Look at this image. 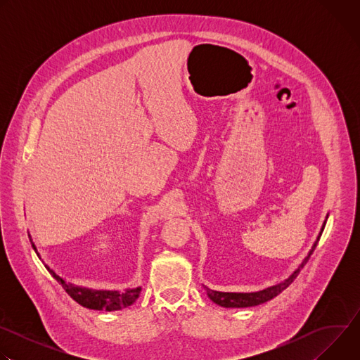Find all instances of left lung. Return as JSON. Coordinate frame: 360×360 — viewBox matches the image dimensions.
<instances>
[{
	"mask_svg": "<svg viewBox=\"0 0 360 360\" xmlns=\"http://www.w3.org/2000/svg\"><path fill=\"white\" fill-rule=\"evenodd\" d=\"M325 224H326V221H325ZM325 224H323V226H322V231H321V233H319L316 242L314 243L312 249L309 250V255L306 256V258L303 259V262L300 264V266H299L286 281H283V282H281V283H278V285H275V286H271V288H268V289H264V290H259V292H250V293L218 292V290H212V289L205 286V290H207L210 299H211L212 302H215L217 304L224 306V307H249V306H256V304H261V303H265V302L274 299L275 296H278L282 290H285V289L296 279V276H297L299 272H300V268H303L304 264H306L307 261H309L311 255L314 253V250H315V248H316V245H318V242H319V238H321V235H322V232H323Z\"/></svg>",
	"mask_w": 360,
	"mask_h": 360,
	"instance_id": "1",
	"label": "left lung"
}]
</instances>
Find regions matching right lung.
<instances>
[{
  "instance_id": "1",
  "label": "right lung",
  "mask_w": 360,
  "mask_h": 360,
  "mask_svg": "<svg viewBox=\"0 0 360 360\" xmlns=\"http://www.w3.org/2000/svg\"><path fill=\"white\" fill-rule=\"evenodd\" d=\"M31 243H32V240H31ZM32 248L39 258V253L34 243H32ZM45 268L49 271L51 275H53L58 281V283L63 285L65 292L75 302H78L84 307H88V309L108 311V312L120 311V309H122V307L131 306L138 299V296L141 293V288L127 289L124 293H121L118 290H95V289H88V288H82V286H75L72 283H67L63 278H60L54 271H51L46 265H45Z\"/></svg>"
}]
</instances>
